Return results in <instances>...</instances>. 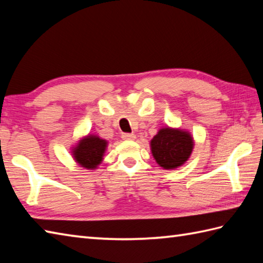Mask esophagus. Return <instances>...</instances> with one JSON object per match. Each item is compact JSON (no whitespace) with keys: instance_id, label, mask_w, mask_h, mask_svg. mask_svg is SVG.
Wrapping results in <instances>:
<instances>
[{"instance_id":"34e87169","label":"esophagus","mask_w":263,"mask_h":263,"mask_svg":"<svg viewBox=\"0 0 263 263\" xmlns=\"http://www.w3.org/2000/svg\"><path fill=\"white\" fill-rule=\"evenodd\" d=\"M122 138L124 139V140H135L136 136L133 135V133H123Z\"/></svg>"}]
</instances>
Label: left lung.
<instances>
[{
	"label": "left lung",
	"instance_id": "1",
	"mask_svg": "<svg viewBox=\"0 0 263 263\" xmlns=\"http://www.w3.org/2000/svg\"><path fill=\"white\" fill-rule=\"evenodd\" d=\"M152 154L164 170H175L190 158L194 147L192 136L181 128L163 127L152 141Z\"/></svg>",
	"mask_w": 263,
	"mask_h": 263
}]
</instances>
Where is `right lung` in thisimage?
I'll return each instance as SVG.
<instances>
[{
	"instance_id": "obj_1",
	"label": "right lung",
	"mask_w": 263,
	"mask_h": 263,
	"mask_svg": "<svg viewBox=\"0 0 263 263\" xmlns=\"http://www.w3.org/2000/svg\"><path fill=\"white\" fill-rule=\"evenodd\" d=\"M107 141L93 135L82 138L72 149L73 158L81 167L87 170H96L103 161Z\"/></svg>"
}]
</instances>
